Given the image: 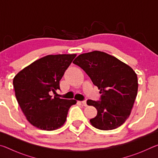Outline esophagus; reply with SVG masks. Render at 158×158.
<instances>
[{"instance_id": "1", "label": "esophagus", "mask_w": 158, "mask_h": 158, "mask_svg": "<svg viewBox=\"0 0 158 158\" xmlns=\"http://www.w3.org/2000/svg\"><path fill=\"white\" fill-rule=\"evenodd\" d=\"M81 103H82V105H84V106H87V104H86V101L85 100H83L81 102Z\"/></svg>"}]
</instances>
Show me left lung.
I'll return each mask as SVG.
<instances>
[{
  "mask_svg": "<svg viewBox=\"0 0 158 158\" xmlns=\"http://www.w3.org/2000/svg\"><path fill=\"white\" fill-rule=\"evenodd\" d=\"M73 63L84 69L100 90V100H87V105L98 111L97 116L90 120L93 126L111 130L123 124L137 95L135 72L116 57L99 51L82 53Z\"/></svg>",
  "mask_w": 158,
  "mask_h": 158,
  "instance_id": "8db88e82",
  "label": "left lung"
}]
</instances>
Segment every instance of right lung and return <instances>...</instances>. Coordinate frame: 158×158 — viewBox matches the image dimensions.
I'll return each instance as SVG.
<instances>
[{
    "label": "right lung",
    "instance_id": "right-lung-1",
    "mask_svg": "<svg viewBox=\"0 0 158 158\" xmlns=\"http://www.w3.org/2000/svg\"><path fill=\"white\" fill-rule=\"evenodd\" d=\"M76 54L48 55L20 71L13 79L15 96L28 121L39 129L52 131L65 123L74 100L52 98Z\"/></svg>",
    "mask_w": 158,
    "mask_h": 158
}]
</instances>
